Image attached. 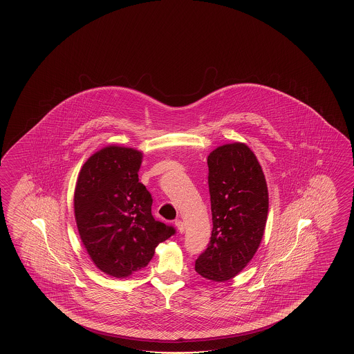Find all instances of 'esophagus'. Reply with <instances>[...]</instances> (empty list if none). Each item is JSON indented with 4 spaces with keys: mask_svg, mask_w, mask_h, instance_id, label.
Here are the masks:
<instances>
[{
    "mask_svg": "<svg viewBox=\"0 0 354 354\" xmlns=\"http://www.w3.org/2000/svg\"><path fill=\"white\" fill-rule=\"evenodd\" d=\"M176 226H177V229H178V232L180 234L185 233V224H183V221H180V220H176Z\"/></svg>",
    "mask_w": 354,
    "mask_h": 354,
    "instance_id": "esophagus-1",
    "label": "esophagus"
}]
</instances>
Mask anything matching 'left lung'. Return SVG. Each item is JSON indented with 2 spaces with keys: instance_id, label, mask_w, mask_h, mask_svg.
<instances>
[{
  "instance_id": "1",
  "label": "left lung",
  "mask_w": 354,
  "mask_h": 354,
  "mask_svg": "<svg viewBox=\"0 0 354 354\" xmlns=\"http://www.w3.org/2000/svg\"><path fill=\"white\" fill-rule=\"evenodd\" d=\"M212 233L196 259L203 279H234L256 254L268 215V188L262 167L247 144L218 147L207 157Z\"/></svg>"
}]
</instances>
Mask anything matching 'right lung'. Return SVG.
Returning a JSON list of instances; mask_svg holds the SVG:
<instances>
[{"label": "right lung", "mask_w": 354, "mask_h": 354, "mask_svg": "<svg viewBox=\"0 0 354 354\" xmlns=\"http://www.w3.org/2000/svg\"><path fill=\"white\" fill-rule=\"evenodd\" d=\"M143 153L109 145L83 165L75 189V218L84 248L100 271L127 279L147 267L172 226L151 215V194L139 182Z\"/></svg>", "instance_id": "1"}]
</instances>
